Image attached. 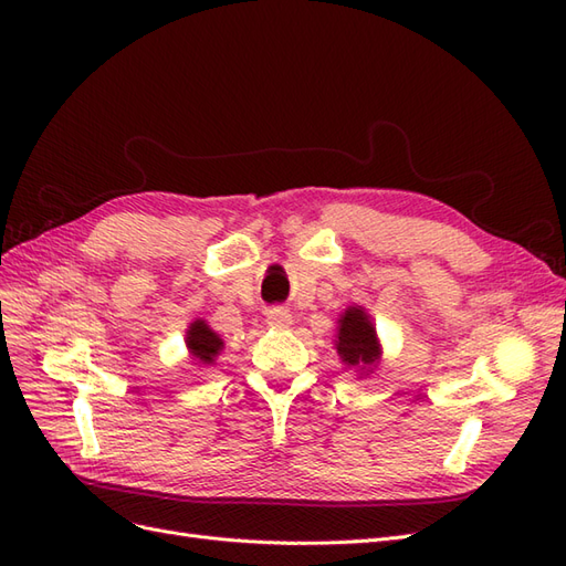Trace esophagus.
Segmentation results:
<instances>
[{"label":"esophagus","instance_id":"1","mask_svg":"<svg viewBox=\"0 0 566 566\" xmlns=\"http://www.w3.org/2000/svg\"><path fill=\"white\" fill-rule=\"evenodd\" d=\"M266 323L271 325V328L276 331H285L293 325V316H290L285 310H269L266 312Z\"/></svg>","mask_w":566,"mask_h":566}]
</instances>
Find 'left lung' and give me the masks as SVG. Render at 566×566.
<instances>
[{"mask_svg":"<svg viewBox=\"0 0 566 566\" xmlns=\"http://www.w3.org/2000/svg\"><path fill=\"white\" fill-rule=\"evenodd\" d=\"M335 349L342 366L354 370L358 378H368L380 366L382 345L366 306L352 304L339 314Z\"/></svg>","mask_w":566,"mask_h":566,"instance_id":"left-lung-1","label":"left lung"}]
</instances>
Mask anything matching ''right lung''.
<instances>
[{"mask_svg": "<svg viewBox=\"0 0 566 566\" xmlns=\"http://www.w3.org/2000/svg\"><path fill=\"white\" fill-rule=\"evenodd\" d=\"M186 349L191 354V361H196L198 366L208 368L214 366L217 356L224 349V339H221L205 318H196L188 323L186 328Z\"/></svg>", "mask_w": 566, "mask_h": 566, "instance_id": "add662e5", "label": "right lung"}]
</instances>
